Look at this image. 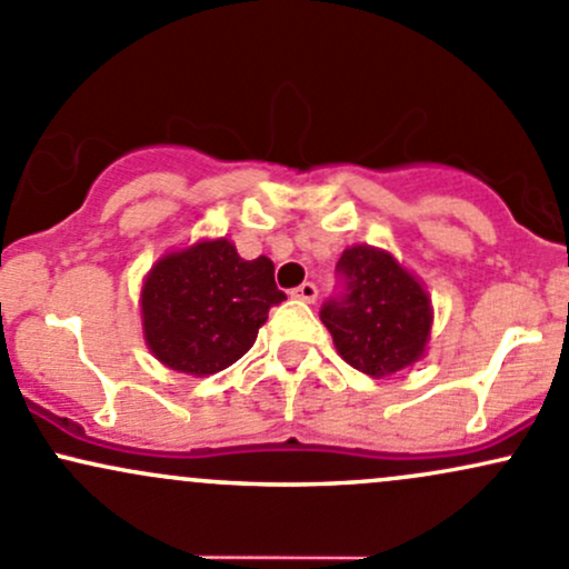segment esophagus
Returning a JSON list of instances; mask_svg holds the SVG:
<instances>
[{
  "instance_id": "esophagus-1",
  "label": "esophagus",
  "mask_w": 569,
  "mask_h": 569,
  "mask_svg": "<svg viewBox=\"0 0 569 569\" xmlns=\"http://www.w3.org/2000/svg\"><path fill=\"white\" fill-rule=\"evenodd\" d=\"M292 298H298V301H303V303H315L317 287L311 282H303L301 287H296V290H292Z\"/></svg>"
}]
</instances>
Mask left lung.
<instances>
[{
	"label": "left lung",
	"instance_id": "left-lung-1",
	"mask_svg": "<svg viewBox=\"0 0 569 569\" xmlns=\"http://www.w3.org/2000/svg\"><path fill=\"white\" fill-rule=\"evenodd\" d=\"M336 268L345 277V296L320 311L336 352L369 377L418 363L433 326L426 284L393 254L369 243L347 247Z\"/></svg>",
	"mask_w": 569,
	"mask_h": 569
}]
</instances>
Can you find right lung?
<instances>
[{
    "label": "right lung",
    "mask_w": 569,
    "mask_h": 569,
    "mask_svg": "<svg viewBox=\"0 0 569 569\" xmlns=\"http://www.w3.org/2000/svg\"><path fill=\"white\" fill-rule=\"evenodd\" d=\"M284 298L266 254L243 260L230 238H200L146 273L138 301L146 347L179 375H217L254 345L268 309Z\"/></svg>",
    "instance_id": "obj_1"
}]
</instances>
